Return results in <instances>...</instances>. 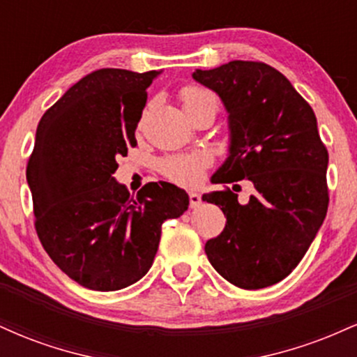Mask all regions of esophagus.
I'll list each match as a JSON object with an SVG mask.
<instances>
[{
    "label": "esophagus",
    "instance_id": "obj_1",
    "mask_svg": "<svg viewBox=\"0 0 357 357\" xmlns=\"http://www.w3.org/2000/svg\"><path fill=\"white\" fill-rule=\"evenodd\" d=\"M202 204V196L198 192H190V206L191 208H198Z\"/></svg>",
    "mask_w": 357,
    "mask_h": 357
}]
</instances>
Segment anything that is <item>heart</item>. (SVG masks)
I'll return each instance as SVG.
<instances>
[{
	"label": "heart",
	"instance_id": "heart-1",
	"mask_svg": "<svg viewBox=\"0 0 357 357\" xmlns=\"http://www.w3.org/2000/svg\"><path fill=\"white\" fill-rule=\"evenodd\" d=\"M181 100L184 112L191 114L199 109H218V100L215 93L210 90L198 87V85H190L181 90ZM210 166V155L202 151L190 154H178L165 158L159 161V171L171 181L183 184V186H196L202 183L204 169Z\"/></svg>",
	"mask_w": 357,
	"mask_h": 357
}]
</instances>
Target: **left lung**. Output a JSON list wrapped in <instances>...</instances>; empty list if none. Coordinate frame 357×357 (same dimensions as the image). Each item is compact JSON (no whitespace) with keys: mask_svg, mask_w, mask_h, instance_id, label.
I'll return each mask as SVG.
<instances>
[{"mask_svg":"<svg viewBox=\"0 0 357 357\" xmlns=\"http://www.w3.org/2000/svg\"><path fill=\"white\" fill-rule=\"evenodd\" d=\"M192 79L215 90L230 121V155L213 183L248 179L247 204L230 188L203 195L221 206L225 230L204 245L221 277L240 289L273 285L297 267L329 204L327 154L312 107L264 61L233 60Z\"/></svg>","mask_w":357,"mask_h":357,"instance_id":"1","label":"left lung"}]
</instances>
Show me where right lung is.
<instances>
[{
    "label": "right lung",
    "instance_id": "1",
    "mask_svg": "<svg viewBox=\"0 0 357 357\" xmlns=\"http://www.w3.org/2000/svg\"><path fill=\"white\" fill-rule=\"evenodd\" d=\"M159 72L100 68L72 85L36 127L26 181L45 252L82 287L112 292L153 265L161 227L190 206L186 191L147 183L130 196L114 173L136 147L146 89Z\"/></svg>",
    "mask_w": 357,
    "mask_h": 357
}]
</instances>
